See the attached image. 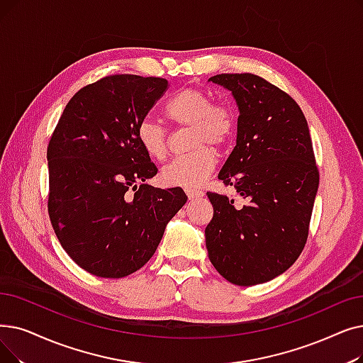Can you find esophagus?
<instances>
[{
	"label": "esophagus",
	"instance_id": "1",
	"mask_svg": "<svg viewBox=\"0 0 363 363\" xmlns=\"http://www.w3.org/2000/svg\"><path fill=\"white\" fill-rule=\"evenodd\" d=\"M185 193H186V196H188V199H190V200H197V199L203 197V193H201V191H199V190H191V188H186Z\"/></svg>",
	"mask_w": 363,
	"mask_h": 363
}]
</instances>
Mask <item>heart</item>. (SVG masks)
<instances>
[{
    "instance_id": "heart-1",
    "label": "heart",
    "mask_w": 363,
    "mask_h": 363,
    "mask_svg": "<svg viewBox=\"0 0 363 363\" xmlns=\"http://www.w3.org/2000/svg\"><path fill=\"white\" fill-rule=\"evenodd\" d=\"M167 116L179 125L193 128L191 154L177 157L160 173L167 186L196 188L203 184L216 166V154L212 144L224 147L234 133V117L230 109L216 106L211 94L200 89H184L167 105ZM138 140L143 150L155 160H162L169 150V135L164 125L152 117H145L138 125Z\"/></svg>"
}]
</instances>
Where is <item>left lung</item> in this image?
Segmentation results:
<instances>
[{"mask_svg":"<svg viewBox=\"0 0 363 363\" xmlns=\"http://www.w3.org/2000/svg\"><path fill=\"white\" fill-rule=\"evenodd\" d=\"M239 108L238 139L218 179L245 200L208 193L213 218L204 230L216 272L239 286L265 283L301 255L319 172L307 120L288 93L254 74H219Z\"/></svg>","mask_w":363,"mask_h":363,"instance_id":"8db88e82","label":"left lung"}]
</instances>
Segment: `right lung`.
I'll list each match as a JSON object with an SVG mask.
<instances>
[{
    "label": "right lung",
    "mask_w": 363,
    "mask_h": 363,
    "mask_svg": "<svg viewBox=\"0 0 363 363\" xmlns=\"http://www.w3.org/2000/svg\"><path fill=\"white\" fill-rule=\"evenodd\" d=\"M166 89L159 77H105L74 94L52 135L50 220L62 247L90 274L120 279L144 267L186 203L182 188L145 184L157 167L136 133Z\"/></svg>",
    "instance_id": "right-lung-1"
}]
</instances>
